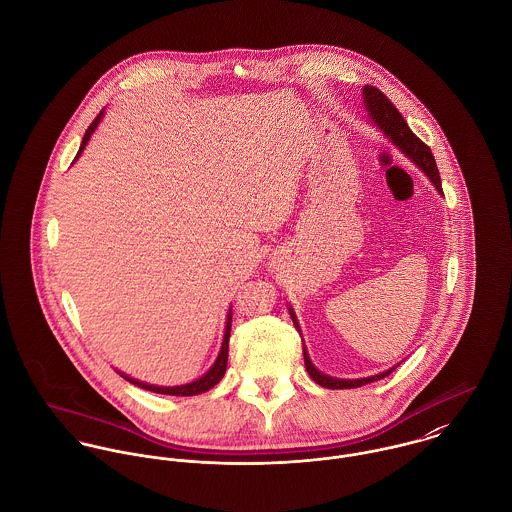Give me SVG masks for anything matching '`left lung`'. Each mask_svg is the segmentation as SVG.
<instances>
[{
	"label": "left lung",
	"instance_id": "obj_1",
	"mask_svg": "<svg viewBox=\"0 0 512 512\" xmlns=\"http://www.w3.org/2000/svg\"><path fill=\"white\" fill-rule=\"evenodd\" d=\"M363 102H365V110L368 112V122L392 144V146L398 147L428 179L430 183L436 187L439 195H443L441 191V179H439L438 165H436V159L430 151V147L426 146L422 140H418L410 126L406 124V120L402 118V114L394 108V104L374 86H368L366 84L363 88ZM288 311H290V317H292L293 325L295 329L299 331L301 335V329H299V321H297V315L293 311L292 305H288ZM303 341V339H301ZM303 361H305V368L309 372V376L323 388H331V390H343V388H357V386H365L368 382H374V380H380L384 376H388L394 368H398V365L390 366L388 370L384 372H378V374H372V376H363V378H335V376H329L325 372H321L317 366L311 363V357L307 353V347H305V341H303Z\"/></svg>",
	"mask_w": 512,
	"mask_h": 512
}]
</instances>
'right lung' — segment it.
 Here are the masks:
<instances>
[{
  "instance_id": "obj_1",
  "label": "right lung",
  "mask_w": 512,
  "mask_h": 512,
  "mask_svg": "<svg viewBox=\"0 0 512 512\" xmlns=\"http://www.w3.org/2000/svg\"><path fill=\"white\" fill-rule=\"evenodd\" d=\"M104 112H106V110H102V112H100V114L94 118V122L88 126V130H86V134H84V138H82V144H80V149H78V153H76L74 161H76V159L82 155L84 147L88 146V142H90L92 134L96 132L98 124H100V122H102V118H104ZM230 325H232V307H228V313H226L224 335H222V343H220V351L219 355H217V359H215V363L211 365V368H209V370H207L203 376H199V378H195V380H191V382H187V384H177V386H159V384H149V382H144V380L132 378L130 374H126V372H120V370H116V372H118V374H120L124 380H128L130 384H134V386H138V388H144V390H149V392H157V394H169V396H195V394H203V392L211 390L215 384H219L220 380H222V376H224V372H226V361H228V339H230Z\"/></svg>"
}]
</instances>
